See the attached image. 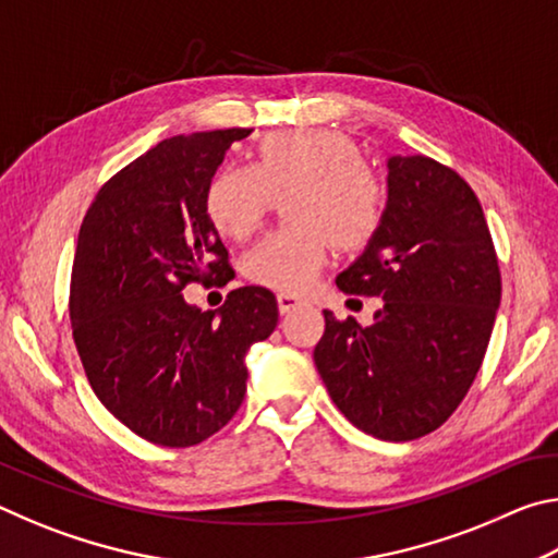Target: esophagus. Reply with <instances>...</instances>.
<instances>
[{"label":"esophagus","instance_id":"34e87169","mask_svg":"<svg viewBox=\"0 0 558 558\" xmlns=\"http://www.w3.org/2000/svg\"><path fill=\"white\" fill-rule=\"evenodd\" d=\"M300 305H305V300L298 298V295H290V292H278V307L282 315L292 313V310H298Z\"/></svg>","mask_w":558,"mask_h":558}]
</instances>
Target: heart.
Here are the masks:
<instances>
[{"label":"heart","instance_id":"b5f03b06","mask_svg":"<svg viewBox=\"0 0 558 558\" xmlns=\"http://www.w3.org/2000/svg\"><path fill=\"white\" fill-rule=\"evenodd\" d=\"M276 196H288L290 223L245 253L243 272L280 292L305 290L335 245H369L389 211V189L362 159V147L327 128L263 137L253 167H226L211 179L204 206L216 231L245 241L266 223Z\"/></svg>","mask_w":558,"mask_h":558}]
</instances>
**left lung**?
Masks as SVG:
<instances>
[{
  "label": "left lung",
  "instance_id": "8db88e82",
  "mask_svg": "<svg viewBox=\"0 0 558 558\" xmlns=\"http://www.w3.org/2000/svg\"><path fill=\"white\" fill-rule=\"evenodd\" d=\"M337 288L384 300L369 327L325 310L313 356L337 409L381 440L440 428L483 366L502 298L493 235L465 179L426 155L391 157L386 221Z\"/></svg>",
  "mask_w": 558,
  "mask_h": 558
}]
</instances>
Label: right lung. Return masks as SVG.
I'll use <instances>...</instances> for the list:
<instances>
[{
  "mask_svg": "<svg viewBox=\"0 0 558 558\" xmlns=\"http://www.w3.org/2000/svg\"><path fill=\"white\" fill-rule=\"evenodd\" d=\"M248 128L177 135L98 189L71 270V329L100 403L135 436L189 448L229 423L245 396V352L278 325V300L235 288L219 313L189 305V282L233 280L204 196Z\"/></svg>",
  "mask_w": 558,
  "mask_h": 558,
  "instance_id": "add662e5",
  "label": "right lung"
}]
</instances>
